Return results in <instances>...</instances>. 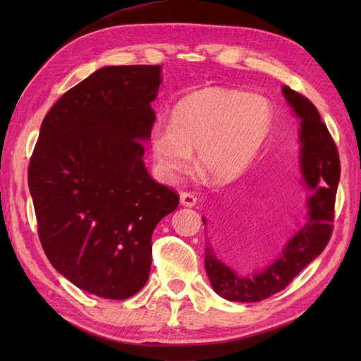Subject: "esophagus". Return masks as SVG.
Masks as SVG:
<instances>
[{"label":"esophagus","instance_id":"esophagus-1","mask_svg":"<svg viewBox=\"0 0 361 361\" xmlns=\"http://www.w3.org/2000/svg\"><path fill=\"white\" fill-rule=\"evenodd\" d=\"M180 203L183 206H188V208H192V206L197 204V197L190 192H181Z\"/></svg>","mask_w":361,"mask_h":361}]
</instances>
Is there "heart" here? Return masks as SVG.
<instances>
[{"label":"heart","instance_id":"1","mask_svg":"<svg viewBox=\"0 0 361 361\" xmlns=\"http://www.w3.org/2000/svg\"><path fill=\"white\" fill-rule=\"evenodd\" d=\"M274 124L267 97L233 88H204L176 104L171 127L152 128L150 150L159 176L172 181L195 164L216 183L233 181L247 171Z\"/></svg>","mask_w":361,"mask_h":361}]
</instances>
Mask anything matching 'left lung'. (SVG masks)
I'll list each match as a JSON object with an SVG mask.
<instances>
[{"label":"left lung","instance_id":"1","mask_svg":"<svg viewBox=\"0 0 361 361\" xmlns=\"http://www.w3.org/2000/svg\"><path fill=\"white\" fill-rule=\"evenodd\" d=\"M283 97L299 118V171L309 190L305 200L307 221L283 245L281 255L270 265L252 274L229 267L231 251L240 235L216 229L212 243L204 250V268L217 295L235 302H257L286 288L296 276L317 259L332 235L336 188L340 181V157L317 106L307 97L282 87ZM203 224L208 221L203 217ZM243 237V235H242Z\"/></svg>","mask_w":361,"mask_h":361}]
</instances>
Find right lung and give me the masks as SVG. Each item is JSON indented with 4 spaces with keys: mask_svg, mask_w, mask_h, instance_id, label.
Returning <instances> with one entry per match:
<instances>
[{
    "mask_svg": "<svg viewBox=\"0 0 361 361\" xmlns=\"http://www.w3.org/2000/svg\"><path fill=\"white\" fill-rule=\"evenodd\" d=\"M159 65L104 66L46 114L29 163L38 237L75 287L127 299L149 279L152 233L178 195L144 166Z\"/></svg>",
    "mask_w": 361,
    "mask_h": 361,
    "instance_id": "obj_1",
    "label": "right lung"
}]
</instances>
